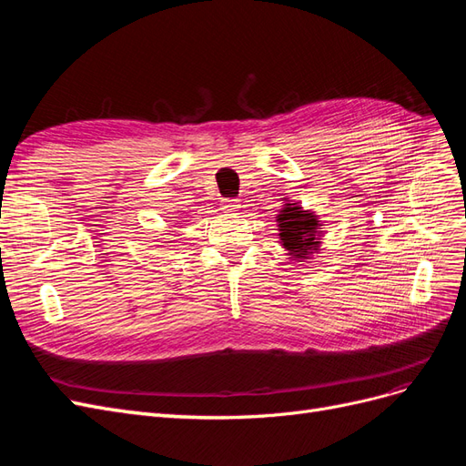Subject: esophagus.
<instances>
[{"label":"esophagus","instance_id":"obj_1","mask_svg":"<svg viewBox=\"0 0 466 466\" xmlns=\"http://www.w3.org/2000/svg\"><path fill=\"white\" fill-rule=\"evenodd\" d=\"M238 208H241V204H238V200H233V198L223 200V204H221V209L228 211V214H235V211H238Z\"/></svg>","mask_w":466,"mask_h":466}]
</instances>
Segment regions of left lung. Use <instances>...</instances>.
<instances>
[{"mask_svg": "<svg viewBox=\"0 0 466 466\" xmlns=\"http://www.w3.org/2000/svg\"><path fill=\"white\" fill-rule=\"evenodd\" d=\"M286 204L276 216L278 235L281 248L288 250V257L295 262L311 260L320 250V237L324 235L320 218L313 209H303L299 202L284 198Z\"/></svg>", "mask_w": 466, "mask_h": 466, "instance_id": "obj_1", "label": "left lung"}]
</instances>
